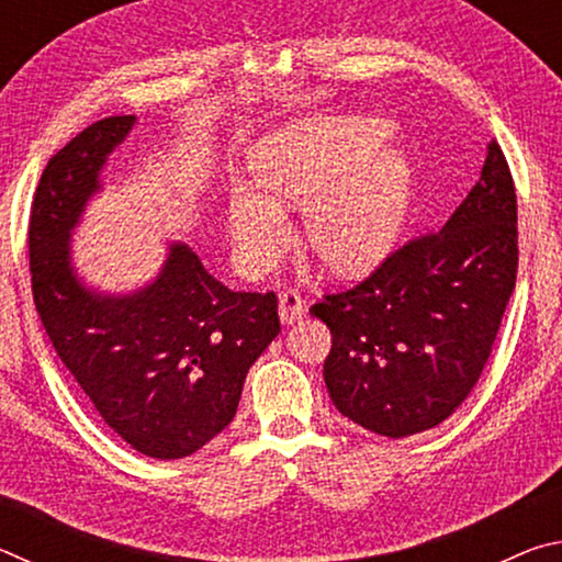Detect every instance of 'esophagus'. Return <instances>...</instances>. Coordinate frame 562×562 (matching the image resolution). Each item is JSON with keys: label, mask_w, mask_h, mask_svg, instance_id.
I'll return each instance as SVG.
<instances>
[{"label": "esophagus", "mask_w": 562, "mask_h": 562, "mask_svg": "<svg viewBox=\"0 0 562 562\" xmlns=\"http://www.w3.org/2000/svg\"><path fill=\"white\" fill-rule=\"evenodd\" d=\"M278 312H280L282 325H294V322L302 319V315H304V300L294 290L282 292Z\"/></svg>", "instance_id": "obj_1"}]
</instances>
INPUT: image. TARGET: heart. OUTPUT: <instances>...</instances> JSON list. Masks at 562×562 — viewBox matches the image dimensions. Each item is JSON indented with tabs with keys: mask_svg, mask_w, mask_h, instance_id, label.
<instances>
[{
	"mask_svg": "<svg viewBox=\"0 0 562 562\" xmlns=\"http://www.w3.org/2000/svg\"><path fill=\"white\" fill-rule=\"evenodd\" d=\"M386 138L384 121L347 116L300 121L260 140L250 164L270 198L237 180L227 201L237 262L247 272L272 268L292 243L282 205H304V235L322 260L349 274L372 270L408 201V166Z\"/></svg>",
	"mask_w": 562,
	"mask_h": 562,
	"instance_id": "obj_1",
	"label": "heart"
}]
</instances>
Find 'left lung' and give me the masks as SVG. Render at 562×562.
Returning a JSON list of instances; mask_svg holds the SVG:
<instances>
[{
	"mask_svg": "<svg viewBox=\"0 0 562 562\" xmlns=\"http://www.w3.org/2000/svg\"><path fill=\"white\" fill-rule=\"evenodd\" d=\"M518 205L496 140L479 183L439 233L416 237L312 315L331 331L325 384L364 429L404 439L461 406L516 288Z\"/></svg>",
	"mask_w": 562,
	"mask_h": 562,
	"instance_id": "left-lung-1",
	"label": "left lung"
}]
</instances>
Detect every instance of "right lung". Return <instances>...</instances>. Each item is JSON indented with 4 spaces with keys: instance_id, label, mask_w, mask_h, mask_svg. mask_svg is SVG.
Listing matches in <instances>:
<instances>
[{
    "instance_id": "add662e5",
    "label": "right lung",
    "mask_w": 562,
    "mask_h": 562,
    "mask_svg": "<svg viewBox=\"0 0 562 562\" xmlns=\"http://www.w3.org/2000/svg\"><path fill=\"white\" fill-rule=\"evenodd\" d=\"M136 116H109L46 164L30 217L32 294L56 355L113 431L150 459H183L233 422L247 369L280 335L274 292H233L183 243L131 294L87 288L71 231Z\"/></svg>"
}]
</instances>
